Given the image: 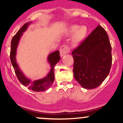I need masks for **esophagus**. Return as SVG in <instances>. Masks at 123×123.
I'll use <instances>...</instances> for the list:
<instances>
[{"instance_id": "esophagus-1", "label": "esophagus", "mask_w": 123, "mask_h": 123, "mask_svg": "<svg viewBox=\"0 0 123 123\" xmlns=\"http://www.w3.org/2000/svg\"><path fill=\"white\" fill-rule=\"evenodd\" d=\"M70 49L69 47L67 45H66V44H63V46H61V47H60V56H64V55L70 52Z\"/></svg>"}]
</instances>
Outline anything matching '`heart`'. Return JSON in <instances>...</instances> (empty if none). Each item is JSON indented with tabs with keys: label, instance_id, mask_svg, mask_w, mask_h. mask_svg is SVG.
Listing matches in <instances>:
<instances>
[{
	"label": "heart",
	"instance_id": "1",
	"mask_svg": "<svg viewBox=\"0 0 123 123\" xmlns=\"http://www.w3.org/2000/svg\"><path fill=\"white\" fill-rule=\"evenodd\" d=\"M87 28L86 26H82L79 27L77 25H73L70 26L69 30H68V33L72 35L74 33V35L73 36V43H79L83 40L86 36L87 34Z\"/></svg>",
	"mask_w": 123,
	"mask_h": 123
}]
</instances>
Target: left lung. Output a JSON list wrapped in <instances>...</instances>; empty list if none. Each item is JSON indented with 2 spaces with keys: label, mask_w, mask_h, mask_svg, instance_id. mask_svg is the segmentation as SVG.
Segmentation results:
<instances>
[{
  "label": "left lung",
  "mask_w": 123,
  "mask_h": 123,
  "mask_svg": "<svg viewBox=\"0 0 123 123\" xmlns=\"http://www.w3.org/2000/svg\"><path fill=\"white\" fill-rule=\"evenodd\" d=\"M72 55L74 77L83 88L97 87L109 75L112 64L111 46L107 32L100 25Z\"/></svg>",
  "instance_id": "1"
}]
</instances>
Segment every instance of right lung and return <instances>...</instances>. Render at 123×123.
Returning <instances> with one entry per match:
<instances>
[{
  "instance_id": "right-lung-1",
  "label": "right lung",
  "mask_w": 123,
  "mask_h": 123,
  "mask_svg": "<svg viewBox=\"0 0 123 123\" xmlns=\"http://www.w3.org/2000/svg\"><path fill=\"white\" fill-rule=\"evenodd\" d=\"M29 24L30 22L25 23L20 29L17 33L13 37L11 41V50H10V60H11V63L14 68L16 75L20 82L23 85L27 86L29 89L32 90L34 92H42V91H44L49 88L52 83H53L54 79H55L54 68H55V66L56 65V63L60 60V52L59 50H57L50 54L49 56L48 61L50 63L51 70L46 77L40 79V80L31 81L30 80L25 77L17 64L15 56L16 53L17 46L19 43L20 38L22 35L23 32H24L27 28V26Z\"/></svg>"
}]
</instances>
